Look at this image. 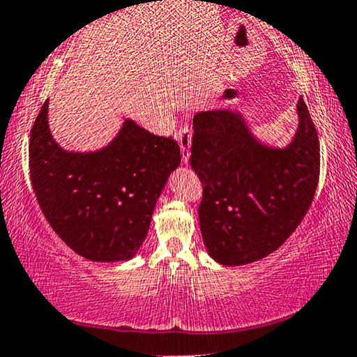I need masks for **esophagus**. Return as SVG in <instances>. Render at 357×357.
<instances>
[{
	"mask_svg": "<svg viewBox=\"0 0 357 357\" xmlns=\"http://www.w3.org/2000/svg\"><path fill=\"white\" fill-rule=\"evenodd\" d=\"M178 142L181 147V158H183L184 163L189 162L190 157V144H192V134H190V129L188 124H183L178 129Z\"/></svg>",
	"mask_w": 357,
	"mask_h": 357,
	"instance_id": "1",
	"label": "esophagus"
}]
</instances>
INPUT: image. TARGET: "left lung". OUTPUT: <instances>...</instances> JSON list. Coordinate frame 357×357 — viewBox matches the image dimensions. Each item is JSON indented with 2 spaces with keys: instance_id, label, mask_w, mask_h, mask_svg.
Returning <instances> with one entry per match:
<instances>
[{
  "instance_id": "1",
  "label": "left lung",
  "mask_w": 357,
  "mask_h": 357,
  "mask_svg": "<svg viewBox=\"0 0 357 357\" xmlns=\"http://www.w3.org/2000/svg\"><path fill=\"white\" fill-rule=\"evenodd\" d=\"M286 147L252 134L231 109L194 116L190 167L204 185L199 222L218 264L236 267L267 257L293 234L312 204L320 173L319 135L304 100Z\"/></svg>"
}]
</instances>
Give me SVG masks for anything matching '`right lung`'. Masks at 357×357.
I'll return each mask as SVG.
<instances>
[{
	"label": "right lung",
	"instance_id": "obj_1",
	"mask_svg": "<svg viewBox=\"0 0 357 357\" xmlns=\"http://www.w3.org/2000/svg\"><path fill=\"white\" fill-rule=\"evenodd\" d=\"M179 163L176 140L132 119L107 147L68 152L50 132L48 100L30 130V179L40 208L54 233L92 262H121L137 254Z\"/></svg>",
	"mask_w": 357,
	"mask_h": 357
}]
</instances>
